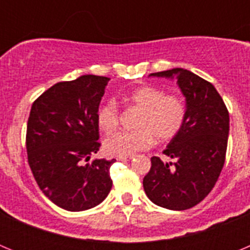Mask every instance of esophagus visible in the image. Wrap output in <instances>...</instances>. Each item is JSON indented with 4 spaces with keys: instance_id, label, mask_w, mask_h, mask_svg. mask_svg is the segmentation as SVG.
<instances>
[{
    "instance_id": "obj_1",
    "label": "esophagus",
    "mask_w": 250,
    "mask_h": 250,
    "mask_svg": "<svg viewBox=\"0 0 250 250\" xmlns=\"http://www.w3.org/2000/svg\"><path fill=\"white\" fill-rule=\"evenodd\" d=\"M131 159H132V155L131 156H118V158H116V160L127 161V160H131Z\"/></svg>"
}]
</instances>
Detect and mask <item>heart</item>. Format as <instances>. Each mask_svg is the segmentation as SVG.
Returning a JSON list of instances; mask_svg holds the SVG:
<instances>
[{
    "instance_id": "obj_1",
    "label": "heart",
    "mask_w": 250,
    "mask_h": 250,
    "mask_svg": "<svg viewBox=\"0 0 250 250\" xmlns=\"http://www.w3.org/2000/svg\"><path fill=\"white\" fill-rule=\"evenodd\" d=\"M130 105L141 110L134 131H118L104 141L106 154L131 156L149 149L154 140L165 143L175 138L184 125L187 107L178 95L167 94L155 86H141L125 96ZM100 129L109 132L119 125V109L114 101H107L98 112Z\"/></svg>"
}]
</instances>
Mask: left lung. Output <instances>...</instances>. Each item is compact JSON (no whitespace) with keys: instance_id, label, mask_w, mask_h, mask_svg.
<instances>
[{"instance_id":"obj_1","label":"left lung","mask_w":250,"mask_h":250,"mask_svg":"<svg viewBox=\"0 0 250 250\" xmlns=\"http://www.w3.org/2000/svg\"><path fill=\"white\" fill-rule=\"evenodd\" d=\"M175 79L185 98L184 125L164 154L175 163L152 156L143 180L147 198L170 210L199 204L215 185L224 167L229 135V112L219 92L207 80L184 68L150 74Z\"/></svg>"}]
</instances>
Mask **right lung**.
<instances>
[{
    "mask_svg": "<svg viewBox=\"0 0 250 250\" xmlns=\"http://www.w3.org/2000/svg\"><path fill=\"white\" fill-rule=\"evenodd\" d=\"M109 77L83 75L57 83L35 100L26 132L28 165L40 189L68 211L100 204L112 187L110 167L95 159L100 147L98 112Z\"/></svg>",
    "mask_w": 250,
    "mask_h": 250,
    "instance_id": "right-lung-1",
    "label": "right lung"
}]
</instances>
